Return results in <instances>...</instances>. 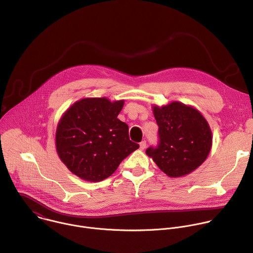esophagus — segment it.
Wrapping results in <instances>:
<instances>
[{"label": "esophagus", "mask_w": 253, "mask_h": 253, "mask_svg": "<svg viewBox=\"0 0 253 253\" xmlns=\"http://www.w3.org/2000/svg\"><path fill=\"white\" fill-rule=\"evenodd\" d=\"M146 148V141H142L140 143V150H144Z\"/></svg>", "instance_id": "esophagus-1"}]
</instances>
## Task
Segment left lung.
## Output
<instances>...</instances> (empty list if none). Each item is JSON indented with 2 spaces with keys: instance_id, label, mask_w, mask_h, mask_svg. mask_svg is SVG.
<instances>
[{
  "instance_id": "8db88e82",
  "label": "left lung",
  "mask_w": 253,
  "mask_h": 253,
  "mask_svg": "<svg viewBox=\"0 0 253 253\" xmlns=\"http://www.w3.org/2000/svg\"><path fill=\"white\" fill-rule=\"evenodd\" d=\"M152 111L159 126L160 143L146 154L167 176L178 178L196 170L208 157L212 132L207 120L195 107L172 101L153 104Z\"/></svg>"
}]
</instances>
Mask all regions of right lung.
I'll list each match as a JSON object with an SVG mask.
<instances>
[{
    "mask_svg": "<svg viewBox=\"0 0 253 253\" xmlns=\"http://www.w3.org/2000/svg\"><path fill=\"white\" fill-rule=\"evenodd\" d=\"M124 100L106 97L76 101L61 116L56 129V150L65 166L79 178L99 182L139 148L129 139L128 125L117 116Z\"/></svg>",
    "mask_w": 253,
    "mask_h": 253,
    "instance_id": "1",
    "label": "right lung"
}]
</instances>
